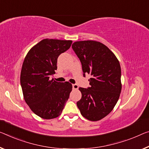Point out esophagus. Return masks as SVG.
I'll use <instances>...</instances> for the list:
<instances>
[{
  "instance_id": "esophagus-1",
  "label": "esophagus",
  "mask_w": 149,
  "mask_h": 149,
  "mask_svg": "<svg viewBox=\"0 0 149 149\" xmlns=\"http://www.w3.org/2000/svg\"><path fill=\"white\" fill-rule=\"evenodd\" d=\"M72 88L73 89H74V90H77V89L79 88V86H78V84H72Z\"/></svg>"
}]
</instances>
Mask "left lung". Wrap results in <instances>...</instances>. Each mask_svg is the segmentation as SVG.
<instances>
[{"label": "left lung", "mask_w": 149, "mask_h": 149, "mask_svg": "<svg viewBox=\"0 0 149 149\" xmlns=\"http://www.w3.org/2000/svg\"><path fill=\"white\" fill-rule=\"evenodd\" d=\"M72 49L82 64L84 76L91 86L79 88L81 99L77 102L82 116L91 121H97L113 111L122 89L119 61L106 45L95 40L74 42Z\"/></svg>", "instance_id": "left-lung-1"}]
</instances>
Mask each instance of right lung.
<instances>
[{
    "mask_svg": "<svg viewBox=\"0 0 149 149\" xmlns=\"http://www.w3.org/2000/svg\"><path fill=\"white\" fill-rule=\"evenodd\" d=\"M72 40L43 39L30 49L20 72L23 97L29 108L44 119L58 117L69 98L72 86L50 76L57 69V58L71 46Z\"/></svg>",
    "mask_w": 149,
    "mask_h": 149,
    "instance_id": "add662e5",
    "label": "right lung"
}]
</instances>
